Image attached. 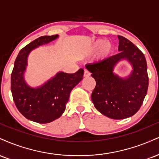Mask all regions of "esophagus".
<instances>
[{
    "label": "esophagus",
    "mask_w": 159,
    "mask_h": 159,
    "mask_svg": "<svg viewBox=\"0 0 159 159\" xmlns=\"http://www.w3.org/2000/svg\"><path fill=\"white\" fill-rule=\"evenodd\" d=\"M89 75H90V73H89V72L88 71V70H84V76L87 78V77H89Z\"/></svg>",
    "instance_id": "obj_1"
}]
</instances>
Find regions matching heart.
Segmentation results:
<instances>
[{
    "instance_id": "heart-1",
    "label": "heart",
    "mask_w": 159,
    "mask_h": 159,
    "mask_svg": "<svg viewBox=\"0 0 159 159\" xmlns=\"http://www.w3.org/2000/svg\"><path fill=\"white\" fill-rule=\"evenodd\" d=\"M103 43H104V41H103V40H99V41L95 42L93 49V51H97L102 46V47L101 49V55L102 57H106L110 55L111 52H112V46L110 43H106L102 46Z\"/></svg>"
}]
</instances>
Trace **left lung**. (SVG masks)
<instances>
[{"label":"left lung","mask_w":159,"mask_h":159,"mask_svg":"<svg viewBox=\"0 0 159 159\" xmlns=\"http://www.w3.org/2000/svg\"><path fill=\"white\" fill-rule=\"evenodd\" d=\"M118 37L119 53L87 64L86 67L96 82L91 95L95 107L112 119H124L133 116L140 109L147 93L149 77L142 52L126 38ZM123 58L127 59L134 66L133 72L127 80L112 72L116 63Z\"/></svg>","instance_id":"8db88e82"}]
</instances>
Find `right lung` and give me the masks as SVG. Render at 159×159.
I'll return each mask as SVG.
<instances>
[{
  "label": "right lung",
  "mask_w": 159,
  "mask_h": 159,
  "mask_svg": "<svg viewBox=\"0 0 159 159\" xmlns=\"http://www.w3.org/2000/svg\"><path fill=\"white\" fill-rule=\"evenodd\" d=\"M57 38L58 35L41 36L20 49L11 74V91L15 106L25 118L40 124L49 123L60 117L66 108L70 92L83 78L84 70L80 69L73 74L59 72L38 89L26 84L23 73L30 52Z\"/></svg>",
  "instance_id": "obj_1"
}]
</instances>
